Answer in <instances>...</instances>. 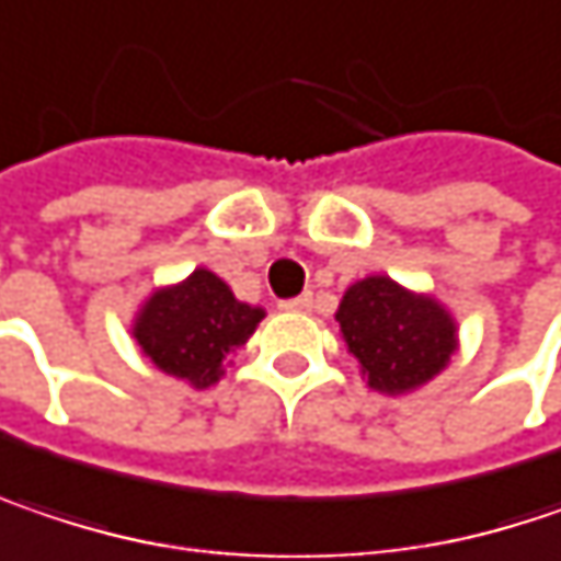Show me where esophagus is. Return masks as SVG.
Listing matches in <instances>:
<instances>
[{"mask_svg": "<svg viewBox=\"0 0 561 561\" xmlns=\"http://www.w3.org/2000/svg\"><path fill=\"white\" fill-rule=\"evenodd\" d=\"M311 305H314V298H311V291H308V295H298V298L282 301L279 308L282 311H311Z\"/></svg>", "mask_w": 561, "mask_h": 561, "instance_id": "obj_1", "label": "esophagus"}]
</instances>
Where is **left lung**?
Instances as JSON below:
<instances>
[{"mask_svg":"<svg viewBox=\"0 0 561 561\" xmlns=\"http://www.w3.org/2000/svg\"><path fill=\"white\" fill-rule=\"evenodd\" d=\"M333 318L366 385L388 398L424 388L459 350L453 311L431 291H414L391 276L353 282Z\"/></svg>","mask_w":561,"mask_h":561,"instance_id":"obj_1","label":"left lung"}]
</instances>
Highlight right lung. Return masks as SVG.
Here are the masks:
<instances>
[{"instance_id":"right-lung-1","label":"right lung","mask_w":561,"mask_h":561,"mask_svg":"<svg viewBox=\"0 0 561 561\" xmlns=\"http://www.w3.org/2000/svg\"><path fill=\"white\" fill-rule=\"evenodd\" d=\"M266 311L240 301L230 285L198 266L185 279L153 288L134 311L130 336L140 353L188 388H211L228 356L250 340Z\"/></svg>"}]
</instances>
